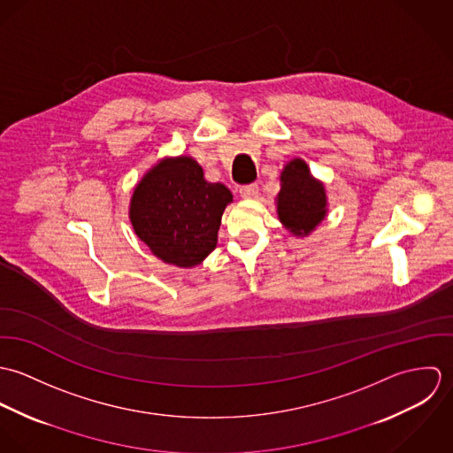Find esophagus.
Wrapping results in <instances>:
<instances>
[{"instance_id":"1","label":"esophagus","mask_w":453,"mask_h":453,"mask_svg":"<svg viewBox=\"0 0 453 453\" xmlns=\"http://www.w3.org/2000/svg\"><path fill=\"white\" fill-rule=\"evenodd\" d=\"M258 185L257 183H251V185H246V187H241L239 194L242 198H257L258 196Z\"/></svg>"}]
</instances>
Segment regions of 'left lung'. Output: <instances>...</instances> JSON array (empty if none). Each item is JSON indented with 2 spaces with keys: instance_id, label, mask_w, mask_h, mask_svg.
I'll use <instances>...</instances> for the list:
<instances>
[{
  "instance_id": "obj_1",
  "label": "left lung",
  "mask_w": 453,
  "mask_h": 453,
  "mask_svg": "<svg viewBox=\"0 0 453 453\" xmlns=\"http://www.w3.org/2000/svg\"><path fill=\"white\" fill-rule=\"evenodd\" d=\"M327 212L326 190L302 158H293L280 173L277 214L280 223L298 237L309 235Z\"/></svg>"
}]
</instances>
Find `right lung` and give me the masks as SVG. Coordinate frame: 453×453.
Wrapping results in <instances>:
<instances>
[{
    "label": "right lung",
    "instance_id": "add662e5",
    "mask_svg": "<svg viewBox=\"0 0 453 453\" xmlns=\"http://www.w3.org/2000/svg\"><path fill=\"white\" fill-rule=\"evenodd\" d=\"M230 190L209 183L192 157L164 158L134 188L130 223L157 258L181 268L212 253Z\"/></svg>",
    "mask_w": 453,
    "mask_h": 453
}]
</instances>
